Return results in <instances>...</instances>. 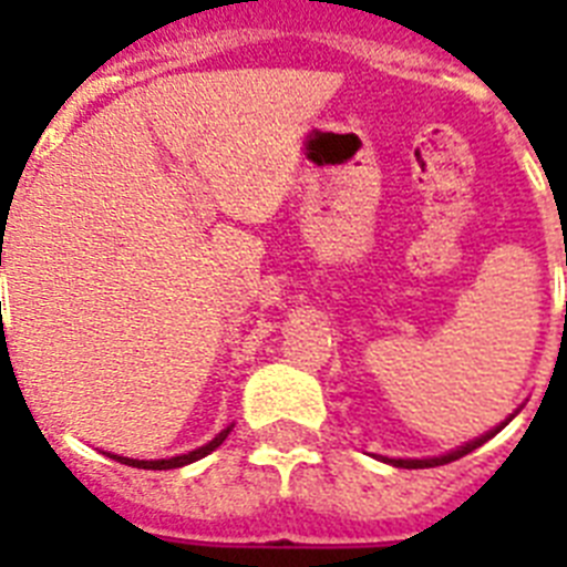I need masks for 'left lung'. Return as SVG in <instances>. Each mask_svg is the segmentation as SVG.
<instances>
[{
  "mask_svg": "<svg viewBox=\"0 0 567 567\" xmlns=\"http://www.w3.org/2000/svg\"><path fill=\"white\" fill-rule=\"evenodd\" d=\"M511 417H514V414H511ZM511 417H508V420H511ZM508 420H505V423H508ZM505 423L494 425V429H491V432H485L483 437L471 440V443L460 445V449H454V452L443 454V457H429V460H392V457H380V460H383V463H389V465H398V468H434V465L454 463V460L465 457V454H471V452H474V449H480V445H483V443H488V440L494 437V434H497Z\"/></svg>",
  "mask_w": 567,
  "mask_h": 567,
  "instance_id": "8db88e82",
  "label": "left lung"
}]
</instances>
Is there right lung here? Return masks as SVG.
Wrapping results in <instances>:
<instances>
[{"mask_svg": "<svg viewBox=\"0 0 567 567\" xmlns=\"http://www.w3.org/2000/svg\"><path fill=\"white\" fill-rule=\"evenodd\" d=\"M229 432H233V425H227L221 434H215V437L209 440L207 445H202V449H195V452H189V454H178V457H169V460H130V457H118V454H107V457L118 460V463H124V465H133V468H147V471L182 468V465H189V463H195V460L207 457L209 452H215V449H218V445L227 440Z\"/></svg>", "mask_w": 567, "mask_h": 567, "instance_id": "1", "label": "right lung"}]
</instances>
